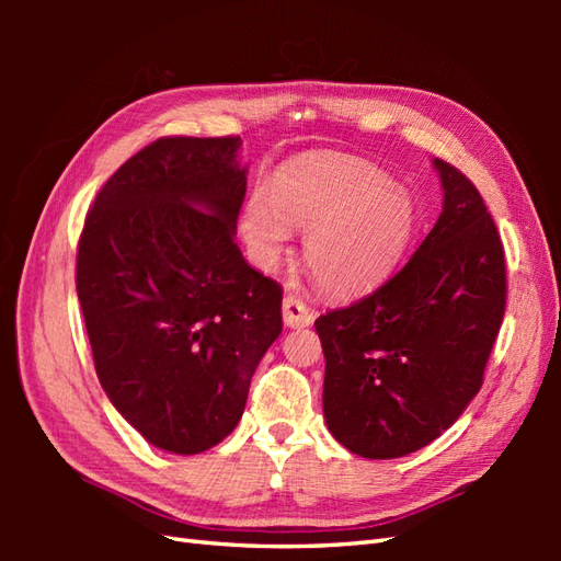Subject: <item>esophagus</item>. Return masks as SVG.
Here are the masks:
<instances>
[{
	"label": "esophagus",
	"instance_id": "1",
	"mask_svg": "<svg viewBox=\"0 0 561 561\" xmlns=\"http://www.w3.org/2000/svg\"><path fill=\"white\" fill-rule=\"evenodd\" d=\"M282 313H284V325L287 328H306L313 323V313L308 311V306L296 299V296H287L282 304Z\"/></svg>",
	"mask_w": 561,
	"mask_h": 561
}]
</instances>
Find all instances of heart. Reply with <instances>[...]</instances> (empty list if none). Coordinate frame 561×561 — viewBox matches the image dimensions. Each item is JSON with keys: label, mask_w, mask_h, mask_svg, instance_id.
<instances>
[{"label": "heart", "mask_w": 561, "mask_h": 561, "mask_svg": "<svg viewBox=\"0 0 561 561\" xmlns=\"http://www.w3.org/2000/svg\"><path fill=\"white\" fill-rule=\"evenodd\" d=\"M410 193L376 165L347 157H311L282 169L272 197L255 193L241 231L262 267H274L291 229L308 231L304 262L320 289L359 296L383 284L414 236Z\"/></svg>", "instance_id": "obj_1"}]
</instances>
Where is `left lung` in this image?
Segmentation results:
<instances>
[{
	"instance_id": "left-lung-1",
	"label": "left lung",
	"mask_w": 561,
	"mask_h": 561,
	"mask_svg": "<svg viewBox=\"0 0 561 561\" xmlns=\"http://www.w3.org/2000/svg\"><path fill=\"white\" fill-rule=\"evenodd\" d=\"M444 209L396 277L316 320L330 434L402 458L456 424L482 388L506 308L504 245L468 178L434 159Z\"/></svg>"
}]
</instances>
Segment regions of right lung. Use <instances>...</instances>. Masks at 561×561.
<instances>
[{"mask_svg":"<svg viewBox=\"0 0 561 561\" xmlns=\"http://www.w3.org/2000/svg\"><path fill=\"white\" fill-rule=\"evenodd\" d=\"M241 137H163L101 187L77 296L113 408L151 446L195 456L241 422L282 332V287L245 262Z\"/></svg>","mask_w":561,"mask_h":561,"instance_id":"1","label":"right lung"}]
</instances>
